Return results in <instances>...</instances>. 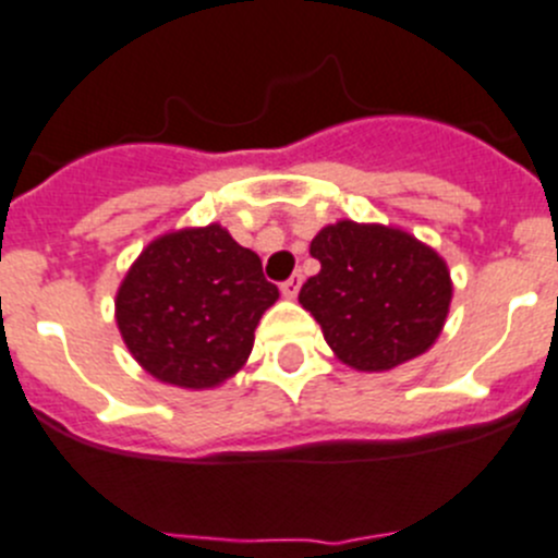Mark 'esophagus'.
I'll use <instances>...</instances> for the list:
<instances>
[{
  "mask_svg": "<svg viewBox=\"0 0 558 558\" xmlns=\"http://www.w3.org/2000/svg\"><path fill=\"white\" fill-rule=\"evenodd\" d=\"M300 286H303V275L294 272L289 280H283V283H280V291H283V296H289V300H294L296 291H300Z\"/></svg>",
  "mask_w": 558,
  "mask_h": 558,
  "instance_id": "esophagus-1",
  "label": "esophagus"
}]
</instances>
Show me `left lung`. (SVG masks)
I'll use <instances>...</instances> for the list:
<instances>
[{
    "instance_id": "8db88e82",
    "label": "left lung",
    "mask_w": 558,
    "mask_h": 558,
    "mask_svg": "<svg viewBox=\"0 0 558 558\" xmlns=\"http://www.w3.org/2000/svg\"><path fill=\"white\" fill-rule=\"evenodd\" d=\"M311 255L322 269L303 283L300 303L347 366L388 372L424 355L444 330L449 267L410 233L341 220L316 233Z\"/></svg>"
}]
</instances>
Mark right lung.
Returning a JSON list of instances; mask_svg holds the SVG:
<instances>
[{"label":"right lung","mask_w":558,"mask_h":558,"mask_svg":"<svg viewBox=\"0 0 558 558\" xmlns=\"http://www.w3.org/2000/svg\"><path fill=\"white\" fill-rule=\"evenodd\" d=\"M275 300L262 258L211 222L154 239L118 289L114 319L150 377L203 390L244 366Z\"/></svg>","instance_id":"add662e5"}]
</instances>
